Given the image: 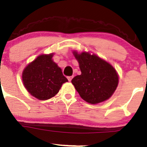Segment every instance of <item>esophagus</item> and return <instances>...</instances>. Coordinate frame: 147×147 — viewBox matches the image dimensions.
<instances>
[{
    "label": "esophagus",
    "instance_id": "esophagus-1",
    "mask_svg": "<svg viewBox=\"0 0 147 147\" xmlns=\"http://www.w3.org/2000/svg\"><path fill=\"white\" fill-rule=\"evenodd\" d=\"M72 78H73V76H68V77H67V79H68V80H69V82H70V81L72 80Z\"/></svg>",
    "mask_w": 147,
    "mask_h": 147
}]
</instances>
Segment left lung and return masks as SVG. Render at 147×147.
Here are the masks:
<instances>
[{
    "label": "left lung",
    "mask_w": 147,
    "mask_h": 147,
    "mask_svg": "<svg viewBox=\"0 0 147 147\" xmlns=\"http://www.w3.org/2000/svg\"><path fill=\"white\" fill-rule=\"evenodd\" d=\"M73 53L79 62L81 75L73 78L72 83L81 98L92 104L108 99L119 83L116 69L95 55Z\"/></svg>",
    "instance_id": "1"
}]
</instances>
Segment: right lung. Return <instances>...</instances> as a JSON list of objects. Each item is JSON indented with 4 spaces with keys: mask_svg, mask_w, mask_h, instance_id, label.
I'll use <instances>...</instances> for the list:
<instances>
[{
    "mask_svg": "<svg viewBox=\"0 0 147 147\" xmlns=\"http://www.w3.org/2000/svg\"><path fill=\"white\" fill-rule=\"evenodd\" d=\"M53 54L40 55L24 69V85L31 95L39 100H47L55 96L67 79L62 69L52 61Z\"/></svg>",
    "mask_w": 147,
    "mask_h": 147,
    "instance_id": "1",
    "label": "right lung"
}]
</instances>
